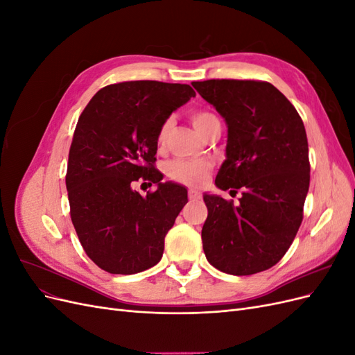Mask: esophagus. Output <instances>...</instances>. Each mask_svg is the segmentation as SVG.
Listing matches in <instances>:
<instances>
[{"label":"esophagus","instance_id":"34e87169","mask_svg":"<svg viewBox=\"0 0 355 355\" xmlns=\"http://www.w3.org/2000/svg\"><path fill=\"white\" fill-rule=\"evenodd\" d=\"M188 197L191 200H198L201 197V194H200V191H197V189H189L188 191Z\"/></svg>","mask_w":355,"mask_h":355}]
</instances>
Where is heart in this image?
Listing matches in <instances>:
<instances>
[{
	"instance_id": "1",
	"label": "heart",
	"mask_w": 355,
	"mask_h": 355,
	"mask_svg": "<svg viewBox=\"0 0 355 355\" xmlns=\"http://www.w3.org/2000/svg\"><path fill=\"white\" fill-rule=\"evenodd\" d=\"M191 121L202 137L207 133H210L213 128L220 127L219 118L210 111H202V110L194 111L191 114ZM171 125H173V121H171L170 118L161 124L158 135H157L158 146H163L166 144L167 136L171 130ZM210 170H211V164L209 163V161L179 158V159L171 161V163L167 164L166 173H167L168 179L179 182V184L197 187V185H201L206 182V179L210 175Z\"/></svg>"
}]
</instances>
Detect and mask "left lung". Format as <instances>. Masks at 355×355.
<instances>
[{"label":"left lung","mask_w":355,"mask_h":355,"mask_svg":"<svg viewBox=\"0 0 355 355\" xmlns=\"http://www.w3.org/2000/svg\"><path fill=\"white\" fill-rule=\"evenodd\" d=\"M228 125L227 159L216 180L232 201L204 194L209 214L201 240L207 261L231 275L270 270L302 223L309 188L306 132L295 106L266 81H194Z\"/></svg>","instance_id":"8db88e82"}]
</instances>
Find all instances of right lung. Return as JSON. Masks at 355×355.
Listing matches in <instances>:
<instances>
[{"label": "right lung", "mask_w": 355, "mask_h": 355, "mask_svg": "<svg viewBox=\"0 0 355 355\" xmlns=\"http://www.w3.org/2000/svg\"><path fill=\"white\" fill-rule=\"evenodd\" d=\"M194 96L188 84L124 81L99 90L80 115L67 171L71 219L84 252L103 271L142 272L163 256L188 192L161 182L157 135ZM139 178L157 191L142 198L132 189Z\"/></svg>", "instance_id": "add662e5"}]
</instances>
